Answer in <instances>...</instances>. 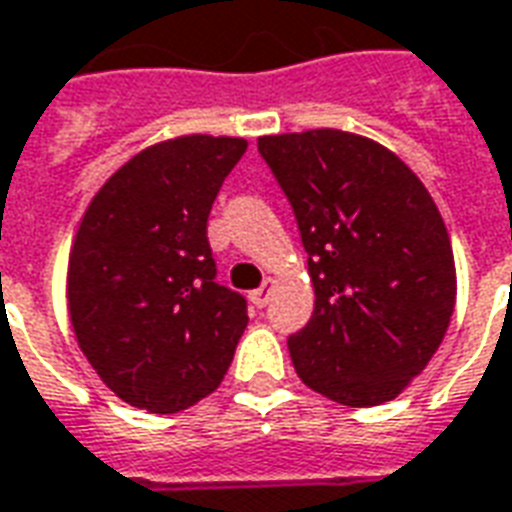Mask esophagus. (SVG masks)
Returning a JSON list of instances; mask_svg holds the SVG:
<instances>
[{"mask_svg": "<svg viewBox=\"0 0 512 512\" xmlns=\"http://www.w3.org/2000/svg\"><path fill=\"white\" fill-rule=\"evenodd\" d=\"M271 290H274V279H266V282H263V287H257V290H252V293H249V301H252L257 309H263V306L268 304V298H271Z\"/></svg>", "mask_w": 512, "mask_h": 512, "instance_id": "obj_1", "label": "esophagus"}]
</instances>
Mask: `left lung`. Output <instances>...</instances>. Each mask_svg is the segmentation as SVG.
Segmentation results:
<instances>
[{
  "label": "left lung",
  "instance_id": "8db88e82",
  "mask_svg": "<svg viewBox=\"0 0 512 512\" xmlns=\"http://www.w3.org/2000/svg\"><path fill=\"white\" fill-rule=\"evenodd\" d=\"M293 206L314 312L287 339L298 377L344 407L396 399L445 339L456 304L448 227L380 143L342 130L257 138Z\"/></svg>",
  "mask_w": 512,
  "mask_h": 512
}]
</instances>
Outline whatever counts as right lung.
Wrapping results in <instances>:
<instances>
[{"label": "right lung", "mask_w": 512, "mask_h": 512, "mask_svg": "<svg viewBox=\"0 0 512 512\" xmlns=\"http://www.w3.org/2000/svg\"><path fill=\"white\" fill-rule=\"evenodd\" d=\"M244 138L181 135L124 162L92 198L67 266L78 347L121 401L181 412L225 380L246 298L222 287L206 225Z\"/></svg>", "instance_id": "obj_1"}]
</instances>
